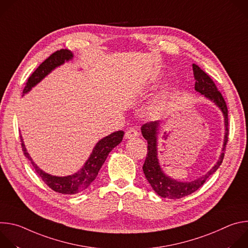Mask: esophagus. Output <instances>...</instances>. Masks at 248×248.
Instances as JSON below:
<instances>
[{
	"instance_id": "1",
	"label": "esophagus",
	"mask_w": 248,
	"mask_h": 248,
	"mask_svg": "<svg viewBox=\"0 0 248 248\" xmlns=\"http://www.w3.org/2000/svg\"><path fill=\"white\" fill-rule=\"evenodd\" d=\"M139 135V132L134 129V128H129L125 131V138L127 139H130V138H133V137H136Z\"/></svg>"
}]
</instances>
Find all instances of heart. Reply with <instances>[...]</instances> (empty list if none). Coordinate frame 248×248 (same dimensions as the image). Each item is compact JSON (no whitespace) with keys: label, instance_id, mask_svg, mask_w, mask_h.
<instances>
[{"label":"heart","instance_id":"b5f03b06","mask_svg":"<svg viewBox=\"0 0 248 248\" xmlns=\"http://www.w3.org/2000/svg\"><path fill=\"white\" fill-rule=\"evenodd\" d=\"M170 94V91H165L164 94L158 100H156L153 103L152 110L155 113H160V112H163L165 110V108L167 107V103H168V99H169Z\"/></svg>","mask_w":248,"mask_h":248}]
</instances>
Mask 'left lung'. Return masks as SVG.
<instances>
[{"label":"left lung","instance_id":"8db88e82","mask_svg":"<svg viewBox=\"0 0 248 248\" xmlns=\"http://www.w3.org/2000/svg\"><path fill=\"white\" fill-rule=\"evenodd\" d=\"M193 75L195 79V90L199 92L201 95H204L207 99L211 100L217 107L222 111L225 121V137L224 144L222 148V153L216 165L212 168L207 173L200 176V178L192 181V182H178L170 176H168L164 170H162L157 152V134L160 126V122H150L141 126V132L143 137L147 140V156L143 165V172L148 183L152 186L153 190L161 197L170 198V199H180L186 195H189L196 191L209 178V176L214 173L218 168L221 166L225 151L226 145L228 143V135H229V118H228V108L227 104L221 94L218 91L217 86L211 78L195 63L192 64Z\"/></svg>","mask_w":248,"mask_h":248}]
</instances>
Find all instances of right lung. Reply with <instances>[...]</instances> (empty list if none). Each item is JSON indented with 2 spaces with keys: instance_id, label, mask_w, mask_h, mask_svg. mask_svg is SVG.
Instances as JSON below:
<instances>
[{
  "instance_id": "1",
  "label": "right lung",
  "mask_w": 248,
  "mask_h": 248,
  "mask_svg": "<svg viewBox=\"0 0 248 248\" xmlns=\"http://www.w3.org/2000/svg\"><path fill=\"white\" fill-rule=\"evenodd\" d=\"M73 58L74 54L67 49H61L60 51L53 53L29 77L22 93L26 94L27 92H29L32 89V87L39 83L45 77H47L52 72L53 69L62 65V63H64V62L73 60ZM124 134V132L123 130H119L99 140L95 147L93 148V151L89 156L88 160L85 162L84 166L78 172L66 176H56L42 170L33 162L32 158L28 154L21 135L20 141L24 156L31 162L33 168L40 175L42 181L51 189L62 194H76L87 188L91 185V183L96 179L101 167L105 163L106 159H107L109 153L122 142Z\"/></svg>"
}]
</instances>
